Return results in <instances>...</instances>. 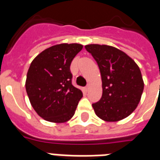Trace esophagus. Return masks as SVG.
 Instances as JSON below:
<instances>
[{"mask_svg": "<svg viewBox=\"0 0 160 160\" xmlns=\"http://www.w3.org/2000/svg\"><path fill=\"white\" fill-rule=\"evenodd\" d=\"M85 91H86V92H87L88 90H89V85H87V86H85Z\"/></svg>", "mask_w": 160, "mask_h": 160, "instance_id": "obj_1", "label": "esophagus"}]
</instances>
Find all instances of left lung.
Listing matches in <instances>:
<instances>
[{"label":"left lung","mask_w":160,"mask_h":160,"mask_svg":"<svg viewBox=\"0 0 160 160\" xmlns=\"http://www.w3.org/2000/svg\"><path fill=\"white\" fill-rule=\"evenodd\" d=\"M100 69L102 96L92 104L99 118L109 122L126 118L136 109L144 90V81L136 63L123 51L106 45H87Z\"/></svg>","instance_id":"obj_1"}]
</instances>
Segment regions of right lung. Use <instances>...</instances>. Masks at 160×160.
I'll return each instance as SVG.
<instances>
[{"mask_svg":"<svg viewBox=\"0 0 160 160\" xmlns=\"http://www.w3.org/2000/svg\"><path fill=\"white\" fill-rule=\"evenodd\" d=\"M83 48L80 44H60L39 54L29 68L26 90L31 105L47 121L64 123L75 114L82 98L72 85L70 66Z\"/></svg>","mask_w":160,"mask_h":160,"instance_id":"1","label":"right lung"}]
</instances>
